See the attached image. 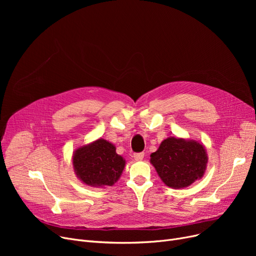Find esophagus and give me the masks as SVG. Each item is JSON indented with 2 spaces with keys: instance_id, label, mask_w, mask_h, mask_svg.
<instances>
[{
  "instance_id": "esophagus-1",
  "label": "esophagus",
  "mask_w": 256,
  "mask_h": 256,
  "mask_svg": "<svg viewBox=\"0 0 256 256\" xmlns=\"http://www.w3.org/2000/svg\"><path fill=\"white\" fill-rule=\"evenodd\" d=\"M143 158H144V154L143 152L134 154V158H135L136 160H143Z\"/></svg>"
}]
</instances>
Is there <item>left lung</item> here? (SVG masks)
I'll use <instances>...</instances> for the list:
<instances>
[{
    "mask_svg": "<svg viewBox=\"0 0 256 256\" xmlns=\"http://www.w3.org/2000/svg\"><path fill=\"white\" fill-rule=\"evenodd\" d=\"M150 162L166 186L180 189L202 178L208 156L200 143L171 137L150 154Z\"/></svg>",
    "mask_w": 256,
    "mask_h": 256,
    "instance_id": "1",
    "label": "left lung"
}]
</instances>
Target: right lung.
<instances>
[{
  "instance_id": "1",
  "label": "right lung",
  "mask_w": 256,
  "mask_h": 256,
  "mask_svg": "<svg viewBox=\"0 0 256 256\" xmlns=\"http://www.w3.org/2000/svg\"><path fill=\"white\" fill-rule=\"evenodd\" d=\"M72 163L78 178L88 186H112L118 180L126 162L115 146L98 139L74 152Z\"/></svg>"
}]
</instances>
